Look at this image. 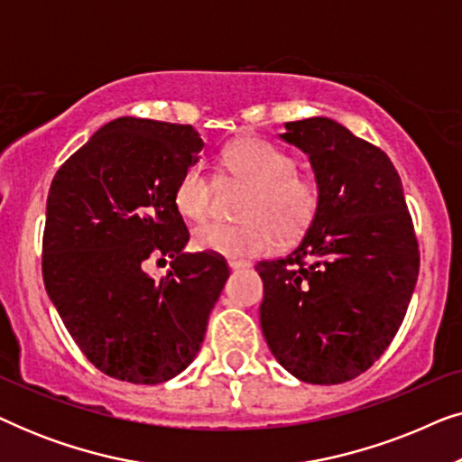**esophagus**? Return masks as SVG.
<instances>
[{
	"mask_svg": "<svg viewBox=\"0 0 462 462\" xmlns=\"http://www.w3.org/2000/svg\"><path fill=\"white\" fill-rule=\"evenodd\" d=\"M250 263L248 261H229V269L237 271V269H248Z\"/></svg>",
	"mask_w": 462,
	"mask_h": 462,
	"instance_id": "1",
	"label": "esophagus"
}]
</instances>
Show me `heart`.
Listing matches in <instances>:
<instances>
[{"mask_svg": "<svg viewBox=\"0 0 462 462\" xmlns=\"http://www.w3.org/2000/svg\"><path fill=\"white\" fill-rule=\"evenodd\" d=\"M225 172L252 187L239 225L204 223L193 231L195 248L226 258L267 254L277 237L292 242L313 223L319 208V187L311 176L299 174L294 155L263 141L244 138L223 155ZM176 208L182 217L201 220L212 212L214 180L191 166L176 187Z\"/></svg>", "mask_w": 462, "mask_h": 462, "instance_id": "1", "label": "heart"}]
</instances>
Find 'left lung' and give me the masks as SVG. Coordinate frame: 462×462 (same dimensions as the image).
Returning <instances> with one entry per match:
<instances>
[{
  "label": "left lung",
  "mask_w": 462,
  "mask_h": 462,
  "mask_svg": "<svg viewBox=\"0 0 462 462\" xmlns=\"http://www.w3.org/2000/svg\"><path fill=\"white\" fill-rule=\"evenodd\" d=\"M282 141L309 157L319 208L286 258L256 264L261 328L290 374L351 381L400 330L419 277V244L402 180L374 144L328 117L288 122Z\"/></svg>",
  "instance_id": "obj_1"
}]
</instances>
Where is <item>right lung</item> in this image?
I'll list each match as a JSON object with an SVG mask.
<instances>
[{"label":"right lung","instance_id":"obj_1","mask_svg":"<svg viewBox=\"0 0 462 462\" xmlns=\"http://www.w3.org/2000/svg\"><path fill=\"white\" fill-rule=\"evenodd\" d=\"M204 149L193 125L119 117L56 172L46 204V292L81 353L106 376L166 383L198 356L229 267L185 252L180 176ZM173 258L162 281L149 257Z\"/></svg>","mask_w":462,"mask_h":462}]
</instances>
